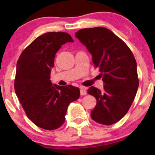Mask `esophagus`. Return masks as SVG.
Instances as JSON below:
<instances>
[{"mask_svg":"<svg viewBox=\"0 0 155 155\" xmlns=\"http://www.w3.org/2000/svg\"><path fill=\"white\" fill-rule=\"evenodd\" d=\"M87 94V90L84 87H80V95L84 96V95Z\"/></svg>","mask_w":155,"mask_h":155,"instance_id":"obj_1","label":"esophagus"}]
</instances>
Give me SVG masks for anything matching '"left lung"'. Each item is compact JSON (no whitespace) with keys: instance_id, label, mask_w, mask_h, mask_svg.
<instances>
[{"instance_id":"1","label":"left lung","mask_w":155,"mask_h":155,"mask_svg":"<svg viewBox=\"0 0 155 155\" xmlns=\"http://www.w3.org/2000/svg\"><path fill=\"white\" fill-rule=\"evenodd\" d=\"M75 37L92 54L104 84L103 91L88 89L97 99L91 117L102 125L115 124L128 111L138 88L135 57L126 43L105 27L80 29Z\"/></svg>"}]
</instances>
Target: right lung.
Returning <instances> with one entry per match:
<instances>
[{
  "label": "right lung",
  "instance_id": "add662e5",
  "mask_svg": "<svg viewBox=\"0 0 155 155\" xmlns=\"http://www.w3.org/2000/svg\"><path fill=\"white\" fill-rule=\"evenodd\" d=\"M73 42L65 32H47L34 40L17 63L14 87L26 115L36 126L48 130L65 122L69 104L79 98L80 90L72 85H52L51 69L63 44Z\"/></svg>",
  "mask_w": 155,
  "mask_h": 155
}]
</instances>
